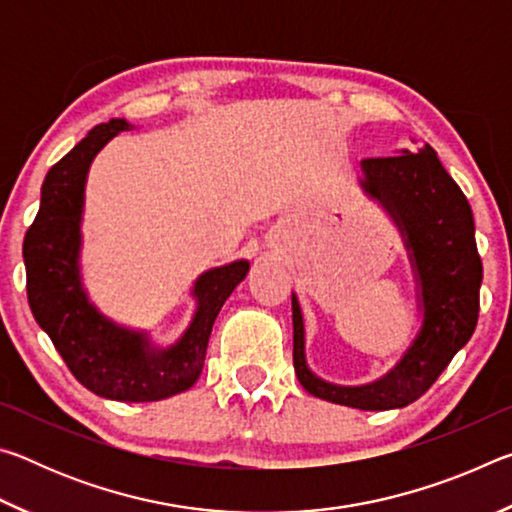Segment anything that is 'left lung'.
<instances>
[{
  "mask_svg": "<svg viewBox=\"0 0 512 512\" xmlns=\"http://www.w3.org/2000/svg\"><path fill=\"white\" fill-rule=\"evenodd\" d=\"M359 183L400 230L418 282L422 325L402 359L363 386H336L316 377L305 357V320L296 293L293 368L307 393L361 411L402 409L429 391L479 320L483 264L476 250L472 207L429 144L418 153L361 160Z\"/></svg>",
  "mask_w": 512,
  "mask_h": 512,
  "instance_id": "left-lung-1",
  "label": "left lung"
}]
</instances>
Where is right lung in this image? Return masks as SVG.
<instances>
[{
    "instance_id": "1",
    "label": "right lung",
    "mask_w": 512,
    "mask_h": 512,
    "mask_svg": "<svg viewBox=\"0 0 512 512\" xmlns=\"http://www.w3.org/2000/svg\"><path fill=\"white\" fill-rule=\"evenodd\" d=\"M128 128L126 119L94 126L49 169L22 257L33 318L49 334L72 375L106 400L158 402L187 391L201 377L214 320L250 264L237 259L198 275L192 289V323L169 348L153 345L146 332L112 323L92 305L79 264L85 180L94 155Z\"/></svg>"
}]
</instances>
